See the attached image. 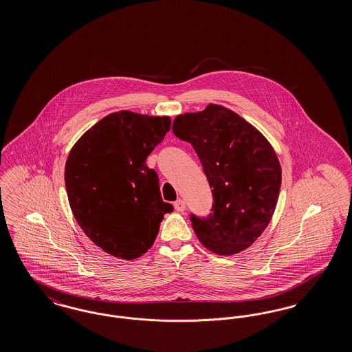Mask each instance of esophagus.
I'll return each instance as SVG.
<instances>
[{
  "mask_svg": "<svg viewBox=\"0 0 352 352\" xmlns=\"http://www.w3.org/2000/svg\"><path fill=\"white\" fill-rule=\"evenodd\" d=\"M174 208L178 211V212H182L186 208V203L182 199H178V201H174Z\"/></svg>",
  "mask_w": 352,
  "mask_h": 352,
  "instance_id": "1",
  "label": "esophagus"
}]
</instances>
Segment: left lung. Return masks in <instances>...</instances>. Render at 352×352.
<instances>
[{
    "instance_id": "8db88e82",
    "label": "left lung",
    "mask_w": 352,
    "mask_h": 352,
    "mask_svg": "<svg viewBox=\"0 0 352 352\" xmlns=\"http://www.w3.org/2000/svg\"><path fill=\"white\" fill-rule=\"evenodd\" d=\"M173 133L192 145L212 188L211 214H190L199 241L221 256L248 248L267 228L280 194L273 148L244 118L215 104L177 116Z\"/></svg>"
}]
</instances>
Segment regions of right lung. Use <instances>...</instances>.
<instances>
[{
    "mask_svg": "<svg viewBox=\"0 0 352 352\" xmlns=\"http://www.w3.org/2000/svg\"><path fill=\"white\" fill-rule=\"evenodd\" d=\"M170 118L129 111L100 120L69 151L65 182L74 217L101 250L132 260L153 245L164 215L160 179L146 158L162 142Z\"/></svg>",
    "mask_w": 352,
    "mask_h": 352,
    "instance_id": "right-lung-1",
    "label": "right lung"
}]
</instances>
